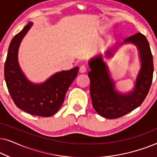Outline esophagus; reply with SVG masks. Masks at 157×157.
<instances>
[{
  "instance_id": "obj_1",
  "label": "esophagus",
  "mask_w": 157,
  "mask_h": 157,
  "mask_svg": "<svg viewBox=\"0 0 157 157\" xmlns=\"http://www.w3.org/2000/svg\"><path fill=\"white\" fill-rule=\"evenodd\" d=\"M79 71H80V73L81 74H83V73H86L87 71V67L85 65H82L80 66V68H79Z\"/></svg>"
}]
</instances>
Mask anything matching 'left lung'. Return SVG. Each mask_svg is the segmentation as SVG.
I'll use <instances>...</instances> for the list:
<instances>
[{
	"mask_svg": "<svg viewBox=\"0 0 157 157\" xmlns=\"http://www.w3.org/2000/svg\"><path fill=\"white\" fill-rule=\"evenodd\" d=\"M124 43H133L138 48L141 68L132 93L121 94L114 90V83L109 78L106 65L101 55L89 61L91 71L90 94L92 105L96 112L106 119H117L127 114L142 104L149 93L153 79V56L149 42L143 34L136 33L124 40ZM112 53L109 51L107 56Z\"/></svg>",
	"mask_w": 157,
	"mask_h": 157,
	"instance_id": "obj_1",
	"label": "left lung"
}]
</instances>
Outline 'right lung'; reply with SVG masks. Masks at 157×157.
<instances>
[{
	"instance_id": "right-lung-1",
	"label": "right lung",
	"mask_w": 157,
	"mask_h": 157,
	"mask_svg": "<svg viewBox=\"0 0 157 157\" xmlns=\"http://www.w3.org/2000/svg\"><path fill=\"white\" fill-rule=\"evenodd\" d=\"M29 23L13 38L4 67L7 88L14 104L31 115L48 117L55 114L63 104L66 91L78 74V67L57 73L39 85L25 78L18 63V50L21 40L31 27Z\"/></svg>"
}]
</instances>
